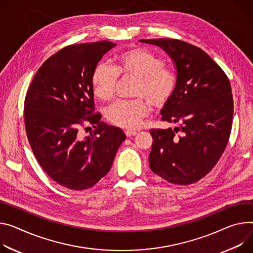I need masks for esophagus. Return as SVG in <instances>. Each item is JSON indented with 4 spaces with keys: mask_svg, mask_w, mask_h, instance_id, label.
Returning <instances> with one entry per match:
<instances>
[{
    "mask_svg": "<svg viewBox=\"0 0 253 253\" xmlns=\"http://www.w3.org/2000/svg\"><path fill=\"white\" fill-rule=\"evenodd\" d=\"M125 133H126V136H127V137H131V136L137 135V133H138V132H137V131H133V130H127Z\"/></svg>",
    "mask_w": 253,
    "mask_h": 253,
    "instance_id": "34e87169",
    "label": "esophagus"
}]
</instances>
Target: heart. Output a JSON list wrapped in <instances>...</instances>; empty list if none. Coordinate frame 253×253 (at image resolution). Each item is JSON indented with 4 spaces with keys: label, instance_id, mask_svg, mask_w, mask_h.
I'll return each mask as SVG.
<instances>
[{
    "label": "heart",
    "instance_id": "b5f03b06",
    "mask_svg": "<svg viewBox=\"0 0 253 253\" xmlns=\"http://www.w3.org/2000/svg\"><path fill=\"white\" fill-rule=\"evenodd\" d=\"M118 76L134 78L133 100H120L106 110L107 119L121 128H137L149 113L150 104L165 107L172 98L177 85L175 73L165 66V60L144 48H132L118 54L114 66L101 62L91 74L90 83L97 98H113Z\"/></svg>",
    "mask_w": 253,
    "mask_h": 253
}]
</instances>
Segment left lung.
I'll return each instance as SVG.
<instances>
[{
  "mask_svg": "<svg viewBox=\"0 0 253 253\" xmlns=\"http://www.w3.org/2000/svg\"><path fill=\"white\" fill-rule=\"evenodd\" d=\"M172 59L177 85L160 111L173 129H151V170L174 185L196 182L216 166L230 136L231 85L222 68L201 48L177 39H142Z\"/></svg>",
  "mask_w": 253,
  "mask_h": 253,
  "instance_id": "left-lung-1",
  "label": "left lung"
}]
</instances>
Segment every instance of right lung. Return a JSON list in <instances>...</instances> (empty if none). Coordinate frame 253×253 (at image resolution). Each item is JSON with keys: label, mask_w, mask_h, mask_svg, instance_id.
I'll return each instance as SVG.
<instances>
[{"label": "right lung", "mask_w": 253, "mask_h": 253, "mask_svg": "<svg viewBox=\"0 0 253 253\" xmlns=\"http://www.w3.org/2000/svg\"><path fill=\"white\" fill-rule=\"evenodd\" d=\"M116 45L105 40L62 48L44 61L27 90L24 118L32 151L43 170L70 190L94 187L126 138L94 113L90 83L98 62ZM86 123L95 130L83 137L79 129Z\"/></svg>", "instance_id": "right-lung-1"}]
</instances>
